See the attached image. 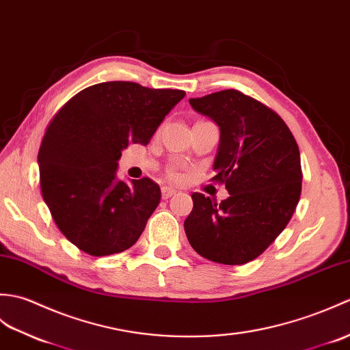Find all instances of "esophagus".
Instances as JSON below:
<instances>
[{
  "label": "esophagus",
  "instance_id": "esophagus-1",
  "mask_svg": "<svg viewBox=\"0 0 350 350\" xmlns=\"http://www.w3.org/2000/svg\"><path fill=\"white\" fill-rule=\"evenodd\" d=\"M175 190L174 189H170V187H163L161 189V196H163V199H169L170 196H174L175 195Z\"/></svg>",
  "mask_w": 350,
  "mask_h": 350
}]
</instances>
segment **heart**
Listing matches in <instances>:
<instances>
[{"label": "heart", "instance_id": "b5f03b06", "mask_svg": "<svg viewBox=\"0 0 350 350\" xmlns=\"http://www.w3.org/2000/svg\"><path fill=\"white\" fill-rule=\"evenodd\" d=\"M170 178H172V180H180L181 175L178 172H170Z\"/></svg>", "mask_w": 350, "mask_h": 350}]
</instances>
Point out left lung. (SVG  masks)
Segmentation results:
<instances>
[{
	"mask_svg": "<svg viewBox=\"0 0 350 350\" xmlns=\"http://www.w3.org/2000/svg\"><path fill=\"white\" fill-rule=\"evenodd\" d=\"M190 105L220 127L213 180L230 196L215 204L193 193L185 235L202 258L243 265L265 252L292 219L302 181L298 144L280 116L241 91L213 92Z\"/></svg>",
	"mask_w": 350,
	"mask_h": 350,
	"instance_id": "1",
	"label": "left lung"
}]
</instances>
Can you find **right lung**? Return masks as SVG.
Returning <instances> with one entry per match:
<instances>
[{"label": "right lung", "mask_w": 350, "mask_h": 350, "mask_svg": "<svg viewBox=\"0 0 350 350\" xmlns=\"http://www.w3.org/2000/svg\"><path fill=\"white\" fill-rule=\"evenodd\" d=\"M181 90H152L136 82H102L77 92L46 129L38 150L40 189L58 229L91 256L133 245L160 204L150 178H116L121 151L146 145Z\"/></svg>", "instance_id": "1"}]
</instances>
